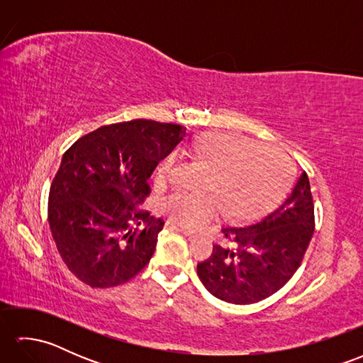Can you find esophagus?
Here are the masks:
<instances>
[{
	"label": "esophagus",
	"instance_id": "1",
	"mask_svg": "<svg viewBox=\"0 0 363 363\" xmlns=\"http://www.w3.org/2000/svg\"><path fill=\"white\" fill-rule=\"evenodd\" d=\"M168 229H174V230H179V233H182L184 235H187V237H194L195 235V230H191V229H189V228H186V226H182V225H179V223H174V221H167V225H165Z\"/></svg>",
	"mask_w": 363,
	"mask_h": 363
}]
</instances>
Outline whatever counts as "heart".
Here are the masks:
<instances>
[{"label": "heart", "mask_w": 363, "mask_h": 363, "mask_svg": "<svg viewBox=\"0 0 363 363\" xmlns=\"http://www.w3.org/2000/svg\"><path fill=\"white\" fill-rule=\"evenodd\" d=\"M190 148L211 165L206 189L209 191L174 190L160 201L172 221L199 228L218 217L225 207L229 217L245 218L262 211L279 194L285 177V159L272 145L254 143L230 130H209L195 137ZM174 164L168 151L154 167L160 181L167 179Z\"/></svg>", "instance_id": "1"}]
</instances>
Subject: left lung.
Wrapping results in <instances>:
<instances>
[{"mask_svg":"<svg viewBox=\"0 0 363 363\" xmlns=\"http://www.w3.org/2000/svg\"><path fill=\"white\" fill-rule=\"evenodd\" d=\"M315 229L313 199L306 172L299 169L285 198L260 220L223 228L226 245L196 265L199 281L215 298L252 304L272 296L301 265Z\"/></svg>","mask_w":363,"mask_h":363,"instance_id":"left-lung-1","label":"left lung"}]
</instances>
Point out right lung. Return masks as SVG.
Segmentation results:
<instances>
[{"instance_id": "right-lung-1", "label": "right lung", "mask_w": 363, "mask_h": 363, "mask_svg": "<svg viewBox=\"0 0 363 363\" xmlns=\"http://www.w3.org/2000/svg\"><path fill=\"white\" fill-rule=\"evenodd\" d=\"M186 134L181 125L133 120L98 128L67 150L50 189L48 225L84 284L115 287L148 264L164 221L137 206L156 162Z\"/></svg>"}]
</instances>
